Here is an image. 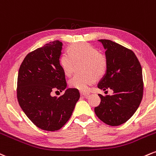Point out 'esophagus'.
<instances>
[{
	"label": "esophagus",
	"instance_id": "1",
	"mask_svg": "<svg viewBox=\"0 0 156 156\" xmlns=\"http://www.w3.org/2000/svg\"><path fill=\"white\" fill-rule=\"evenodd\" d=\"M80 95H81L82 96L87 97L89 95V93H85V92H82V91H81V92H80Z\"/></svg>",
	"mask_w": 156,
	"mask_h": 156
}]
</instances>
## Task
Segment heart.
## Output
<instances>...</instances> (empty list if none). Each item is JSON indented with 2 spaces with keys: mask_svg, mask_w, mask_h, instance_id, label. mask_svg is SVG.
<instances>
[{
  "mask_svg": "<svg viewBox=\"0 0 156 156\" xmlns=\"http://www.w3.org/2000/svg\"><path fill=\"white\" fill-rule=\"evenodd\" d=\"M77 60H84L83 70L87 74L75 75L69 82V85L79 90L87 91L89 86L96 82L97 78H101L106 74L107 60L105 56L99 54L96 48L88 44H72L60 58V65L66 75L71 74L74 62Z\"/></svg>",
  "mask_w": 156,
  "mask_h": 156,
  "instance_id": "obj_1",
  "label": "heart"
}]
</instances>
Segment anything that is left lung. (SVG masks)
Here are the masks:
<instances>
[{"instance_id":"obj_1","label":"left lung","mask_w":156,"mask_h":156,"mask_svg":"<svg viewBox=\"0 0 156 156\" xmlns=\"http://www.w3.org/2000/svg\"><path fill=\"white\" fill-rule=\"evenodd\" d=\"M106 49L107 70L98 88H110L112 95L99 94L95 113L104 123L118 126L129 120L138 109L143 96L142 70L133 51L107 39L98 40Z\"/></svg>"}]
</instances>
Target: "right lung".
Listing matches in <instances>:
<instances>
[{
	"label": "right lung",
	"instance_id": "right-lung-1",
	"mask_svg": "<svg viewBox=\"0 0 156 156\" xmlns=\"http://www.w3.org/2000/svg\"><path fill=\"white\" fill-rule=\"evenodd\" d=\"M63 43L51 41L27 54L20 66L17 78V99L20 107L39 129L54 131L71 118L80 95L68 88L63 96H52L54 90L66 88L65 73L60 64Z\"/></svg>",
	"mask_w": 156,
	"mask_h": 156
}]
</instances>
